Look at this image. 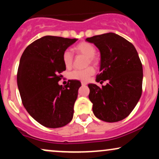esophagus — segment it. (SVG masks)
I'll use <instances>...</instances> for the list:
<instances>
[{"label": "esophagus", "instance_id": "esophagus-1", "mask_svg": "<svg viewBox=\"0 0 159 159\" xmlns=\"http://www.w3.org/2000/svg\"><path fill=\"white\" fill-rule=\"evenodd\" d=\"M81 85H82V86H85V85H87V82L81 81Z\"/></svg>", "mask_w": 159, "mask_h": 159}]
</instances>
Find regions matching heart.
Masks as SVG:
<instances>
[{
  "instance_id": "b5f03b06",
  "label": "heart",
  "mask_w": 159,
  "mask_h": 159,
  "mask_svg": "<svg viewBox=\"0 0 159 159\" xmlns=\"http://www.w3.org/2000/svg\"><path fill=\"white\" fill-rule=\"evenodd\" d=\"M75 52L78 54H81V55L85 56L87 57V64H96L97 61L95 58V54L96 53V49L93 45L91 43H87V42H82V43H78V44L75 47ZM63 64L66 68H70L72 66V63H73V55L70 51L66 50L63 52ZM95 73V69L93 67L89 66L87 68L82 70H76L72 71L69 72V78L72 80H78V81H88L89 78Z\"/></svg>"
}]
</instances>
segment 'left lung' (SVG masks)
Segmentation results:
<instances>
[{
  "label": "left lung",
  "mask_w": 159,
  "mask_h": 159,
  "mask_svg": "<svg viewBox=\"0 0 159 159\" xmlns=\"http://www.w3.org/2000/svg\"><path fill=\"white\" fill-rule=\"evenodd\" d=\"M100 51V73L96 81L105 86L88 84L89 98L96 117L107 123L125 119L136 106L142 93L143 66L130 42L114 33L87 38Z\"/></svg>",
  "instance_id": "8db88e82"
}]
</instances>
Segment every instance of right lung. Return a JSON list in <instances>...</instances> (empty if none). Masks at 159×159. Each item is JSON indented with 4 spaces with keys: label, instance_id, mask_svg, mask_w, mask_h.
<instances>
[{
    "label": "right lung",
    "instance_id": "right-lung-1",
    "mask_svg": "<svg viewBox=\"0 0 159 159\" xmlns=\"http://www.w3.org/2000/svg\"><path fill=\"white\" fill-rule=\"evenodd\" d=\"M76 39L45 36L33 42L20 59L17 84L24 107L36 121L48 128L67 125L73 117L81 82L58 84L66 70L63 52Z\"/></svg>",
    "mask_w": 159,
    "mask_h": 159
}]
</instances>
